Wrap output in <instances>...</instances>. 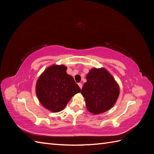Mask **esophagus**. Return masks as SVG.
Segmentation results:
<instances>
[{"instance_id": "1", "label": "esophagus", "mask_w": 154, "mask_h": 154, "mask_svg": "<svg viewBox=\"0 0 154 154\" xmlns=\"http://www.w3.org/2000/svg\"><path fill=\"white\" fill-rule=\"evenodd\" d=\"M78 85H79V87H80V89H82V87H83V85H82V83H78Z\"/></svg>"}]
</instances>
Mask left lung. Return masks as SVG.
<instances>
[{"mask_svg": "<svg viewBox=\"0 0 154 154\" xmlns=\"http://www.w3.org/2000/svg\"><path fill=\"white\" fill-rule=\"evenodd\" d=\"M87 110L93 114L106 112L114 106L120 87L105 68H92L87 75V82L81 89Z\"/></svg>", "mask_w": 154, "mask_h": 154, "instance_id": "8db88e82", "label": "left lung"}]
</instances>
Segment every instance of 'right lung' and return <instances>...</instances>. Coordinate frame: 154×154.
<instances>
[{
    "instance_id": "add662e5",
    "label": "right lung",
    "mask_w": 154,
    "mask_h": 154,
    "mask_svg": "<svg viewBox=\"0 0 154 154\" xmlns=\"http://www.w3.org/2000/svg\"><path fill=\"white\" fill-rule=\"evenodd\" d=\"M67 69L63 65H52L45 69L37 80L38 99L52 112L63 110L71 97L81 91L73 77L67 73Z\"/></svg>"
}]
</instances>
